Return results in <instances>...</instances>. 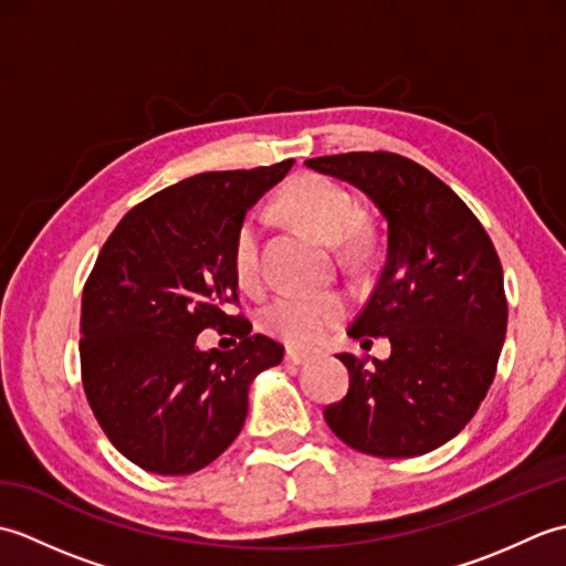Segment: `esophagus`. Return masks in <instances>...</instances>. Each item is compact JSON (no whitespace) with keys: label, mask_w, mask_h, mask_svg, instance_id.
<instances>
[{"label":"esophagus","mask_w":566,"mask_h":566,"mask_svg":"<svg viewBox=\"0 0 566 566\" xmlns=\"http://www.w3.org/2000/svg\"><path fill=\"white\" fill-rule=\"evenodd\" d=\"M284 359H286V363H290V365H304V363H308L311 355L304 353V350H298V347H286Z\"/></svg>","instance_id":"obj_1"}]
</instances>
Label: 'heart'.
I'll list each match as a JSON object with an SVG mask.
<instances>
[{
	"label": "heart",
	"mask_w": 566,
	"mask_h": 566,
	"mask_svg": "<svg viewBox=\"0 0 566 566\" xmlns=\"http://www.w3.org/2000/svg\"><path fill=\"white\" fill-rule=\"evenodd\" d=\"M282 207L331 245L343 243L359 219L357 201L350 191L328 177L311 172L292 179L284 187ZM260 216L248 213L233 235L231 264L235 280L243 286H252L260 276ZM345 314L347 304L338 294H282L264 306L262 321L286 343L311 347L326 340Z\"/></svg>",
	"instance_id": "heart-1"
}]
</instances>
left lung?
Masks as SVG:
<instances>
[{"label": "left lung", "instance_id": "1", "mask_svg": "<svg viewBox=\"0 0 566 566\" xmlns=\"http://www.w3.org/2000/svg\"><path fill=\"white\" fill-rule=\"evenodd\" d=\"M306 165L365 191L387 221L379 280L347 335H387L391 355L365 365L343 353L350 389L323 416L357 452L426 454L472 420L494 381L509 323L496 248L467 203L403 155L343 153Z\"/></svg>", "mask_w": 566, "mask_h": 566}]
</instances>
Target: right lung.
I'll return each mask as SVG.
<instances>
[{
    "label": "right lung",
    "mask_w": 566,
    "mask_h": 566,
    "mask_svg": "<svg viewBox=\"0 0 566 566\" xmlns=\"http://www.w3.org/2000/svg\"><path fill=\"white\" fill-rule=\"evenodd\" d=\"M203 172L136 203L106 238L82 292L80 367L94 418L126 460L163 476L211 464L248 416V389L284 347L231 316L233 235L248 209L292 170ZM219 327L233 352L203 354Z\"/></svg>",
    "instance_id": "obj_1"
}]
</instances>
